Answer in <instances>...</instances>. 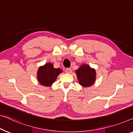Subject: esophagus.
<instances>
[{
    "instance_id": "34e87169",
    "label": "esophagus",
    "mask_w": 133,
    "mask_h": 133,
    "mask_svg": "<svg viewBox=\"0 0 133 133\" xmlns=\"http://www.w3.org/2000/svg\"><path fill=\"white\" fill-rule=\"evenodd\" d=\"M65 72L67 73V74H70L71 72H72V69H71V68H66V70H65Z\"/></svg>"
}]
</instances>
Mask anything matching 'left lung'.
I'll return each mask as SVG.
<instances>
[{
    "mask_svg": "<svg viewBox=\"0 0 133 133\" xmlns=\"http://www.w3.org/2000/svg\"><path fill=\"white\" fill-rule=\"evenodd\" d=\"M79 84L83 87H90L96 79V71L89 65L83 64L75 71Z\"/></svg>",
    "mask_w": 133,
    "mask_h": 133,
    "instance_id": "obj_1",
    "label": "left lung"
}]
</instances>
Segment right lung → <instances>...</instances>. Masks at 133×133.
I'll return each mask as SVG.
<instances>
[{
    "instance_id": "right-lung-1",
    "label": "right lung",
    "mask_w": 133,
    "mask_h": 133,
    "mask_svg": "<svg viewBox=\"0 0 133 133\" xmlns=\"http://www.w3.org/2000/svg\"><path fill=\"white\" fill-rule=\"evenodd\" d=\"M62 72L61 69H55L52 63H48L39 67L37 72V79L40 84L49 87L57 79L58 76Z\"/></svg>"
}]
</instances>
